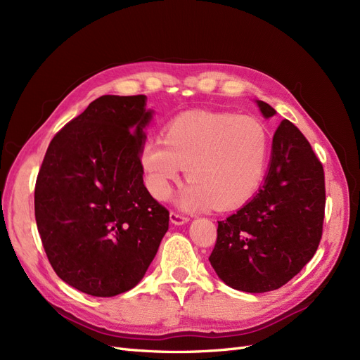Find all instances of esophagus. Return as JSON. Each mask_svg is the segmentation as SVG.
I'll return each mask as SVG.
<instances>
[{"label":"esophagus","mask_w":360,"mask_h":360,"mask_svg":"<svg viewBox=\"0 0 360 360\" xmlns=\"http://www.w3.org/2000/svg\"><path fill=\"white\" fill-rule=\"evenodd\" d=\"M170 222L175 224V225H182V224H185V222H188V217H185V215L179 214V212L172 210V212H170Z\"/></svg>","instance_id":"1"}]
</instances>
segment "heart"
<instances>
[{"label":"heart","instance_id":"1","mask_svg":"<svg viewBox=\"0 0 360 360\" xmlns=\"http://www.w3.org/2000/svg\"><path fill=\"white\" fill-rule=\"evenodd\" d=\"M269 131L255 117L190 112L165 127L162 139L141 150L151 194L165 200L182 167L190 181L178 202L187 209L214 205L225 210L246 202L262 181L269 160Z\"/></svg>","mask_w":360,"mask_h":360}]
</instances>
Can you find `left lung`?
Wrapping results in <instances>:
<instances>
[{
	"label": "left lung",
	"mask_w": 360,
	"mask_h": 360,
	"mask_svg": "<svg viewBox=\"0 0 360 360\" xmlns=\"http://www.w3.org/2000/svg\"><path fill=\"white\" fill-rule=\"evenodd\" d=\"M258 105L264 117L276 114L269 103ZM325 203L321 160L300 129L282 120L262 187L236 214L218 221L212 267L237 290L261 294L282 288L316 254Z\"/></svg>",
	"instance_id": "obj_1"
}]
</instances>
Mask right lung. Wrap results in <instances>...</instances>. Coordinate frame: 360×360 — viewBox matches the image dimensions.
Listing matches in <instances>:
<instances>
[{
    "mask_svg": "<svg viewBox=\"0 0 360 360\" xmlns=\"http://www.w3.org/2000/svg\"><path fill=\"white\" fill-rule=\"evenodd\" d=\"M145 96L105 95L51 139L35 182V221L65 283L93 297L136 286L169 229L143 185Z\"/></svg>",
    "mask_w": 360,
    "mask_h": 360,
    "instance_id": "obj_1",
    "label": "right lung"
}]
</instances>
